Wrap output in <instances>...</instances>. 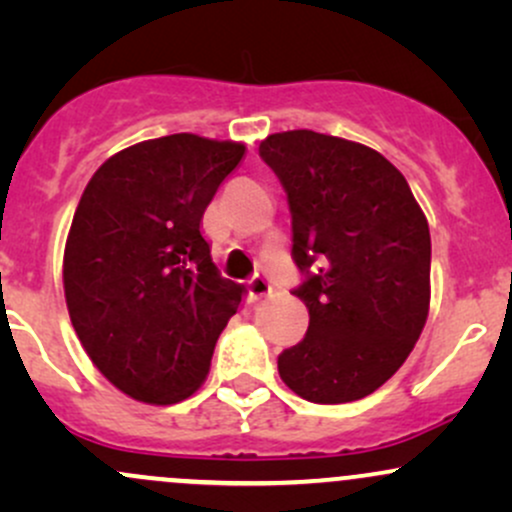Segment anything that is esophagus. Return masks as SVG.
I'll use <instances>...</instances> for the list:
<instances>
[{
	"instance_id": "1",
	"label": "esophagus",
	"mask_w": 512,
	"mask_h": 512,
	"mask_svg": "<svg viewBox=\"0 0 512 512\" xmlns=\"http://www.w3.org/2000/svg\"><path fill=\"white\" fill-rule=\"evenodd\" d=\"M245 289H248L250 301H260V298L272 293V284H269V279L264 274H252L250 279L245 281Z\"/></svg>"
}]
</instances>
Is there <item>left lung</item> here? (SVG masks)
<instances>
[{"instance_id":"left-lung-1","label":"left lung","mask_w":512,"mask_h":512,"mask_svg":"<svg viewBox=\"0 0 512 512\" xmlns=\"http://www.w3.org/2000/svg\"><path fill=\"white\" fill-rule=\"evenodd\" d=\"M260 156L289 199L303 274L293 293L310 313L279 375L308 402H354L397 373L424 330L428 221L404 175L363 144L293 129L264 139Z\"/></svg>"}]
</instances>
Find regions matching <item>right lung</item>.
Here are the masks:
<instances>
[{
    "label": "right lung",
    "mask_w": 512,
    "mask_h": 512,
    "mask_svg": "<svg viewBox=\"0 0 512 512\" xmlns=\"http://www.w3.org/2000/svg\"><path fill=\"white\" fill-rule=\"evenodd\" d=\"M245 146L170 134L110 156L64 248V296L86 354L125 395L187 399L209 373L243 286L223 279L202 216Z\"/></svg>",
    "instance_id": "obj_1"
}]
</instances>
